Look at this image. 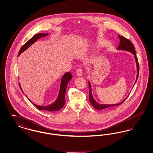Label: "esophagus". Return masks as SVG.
Wrapping results in <instances>:
<instances>
[{"label":"esophagus","instance_id":"esophagus-1","mask_svg":"<svg viewBox=\"0 0 153 153\" xmlns=\"http://www.w3.org/2000/svg\"><path fill=\"white\" fill-rule=\"evenodd\" d=\"M76 73L79 76H82V69H77V71H76Z\"/></svg>","mask_w":153,"mask_h":153}]
</instances>
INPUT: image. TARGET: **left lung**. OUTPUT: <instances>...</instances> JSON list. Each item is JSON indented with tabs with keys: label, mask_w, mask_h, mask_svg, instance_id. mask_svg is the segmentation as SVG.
<instances>
[{
	"label": "left lung",
	"mask_w": 153,
	"mask_h": 153,
	"mask_svg": "<svg viewBox=\"0 0 153 153\" xmlns=\"http://www.w3.org/2000/svg\"><path fill=\"white\" fill-rule=\"evenodd\" d=\"M119 38H120V43L118 46L117 49L119 50H122V51H130L132 53L135 57V61H136V64H137V79L135 80V82L134 83V85L135 84L137 81L138 80L139 76V66L138 60V58L136 56V52L135 51V48L133 45V44H132L131 41L124 38V36H118ZM88 85H89V102L91 103V104L93 105V107L96 108V109H99V110H102V109H105L109 107H111L113 106H117V105H119L122 104L123 102L127 98V97L123 101L120 102V103L118 104H99L97 102H96L93 96H92V91H91V85L90 82L89 81L88 82Z\"/></svg>",
	"instance_id": "obj_1"
}]
</instances>
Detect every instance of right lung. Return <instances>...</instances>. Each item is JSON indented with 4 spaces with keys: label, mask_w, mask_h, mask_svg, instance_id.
I'll use <instances>...</instances> for the list:
<instances>
[{
    "label": "right lung",
    "mask_w": 153,
    "mask_h": 153,
    "mask_svg": "<svg viewBox=\"0 0 153 153\" xmlns=\"http://www.w3.org/2000/svg\"><path fill=\"white\" fill-rule=\"evenodd\" d=\"M48 35V33L47 34L38 33V34H36L35 36H34L31 39H30L29 40L26 44H24L22 46V48H21L20 51H19L18 56L21 53L23 52L25 50H26L29 47H30L33 43H34L38 39H39L41 37L46 36ZM72 76L70 72L66 73L62 76L61 82L60 89H59V92L58 97H57V100L51 104L48 105H45V106H40V105H36V104L33 103L32 102H31V100L28 99L29 100L30 102H31V103L36 108H37L38 109H39V110H45V111H48L51 112V111H57L61 109L63 107V106L64 105L65 102V92L68 83L69 82V81L70 80L72 79ZM19 87L21 88L22 92L23 93L21 88L20 87V84H19Z\"/></svg>",
    "instance_id": "add662e5"
}]
</instances>
